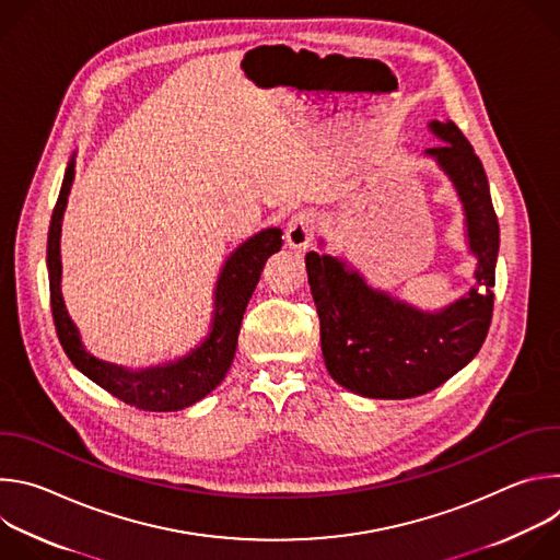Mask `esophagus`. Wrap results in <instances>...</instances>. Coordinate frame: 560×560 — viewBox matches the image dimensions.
Masks as SVG:
<instances>
[{
	"label": "esophagus",
	"mask_w": 560,
	"mask_h": 560,
	"mask_svg": "<svg viewBox=\"0 0 560 560\" xmlns=\"http://www.w3.org/2000/svg\"><path fill=\"white\" fill-rule=\"evenodd\" d=\"M312 236V214L310 212H296L285 223V244L294 253H303L310 244Z\"/></svg>",
	"instance_id": "1"
}]
</instances>
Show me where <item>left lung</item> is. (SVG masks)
I'll use <instances>...</instances> for the list:
<instances>
[{
  "instance_id": "left-lung-1",
  "label": "left lung",
  "mask_w": 560,
  "mask_h": 560,
  "mask_svg": "<svg viewBox=\"0 0 560 560\" xmlns=\"http://www.w3.org/2000/svg\"><path fill=\"white\" fill-rule=\"evenodd\" d=\"M443 143L428 148L463 203L476 285L436 312L374 290L346 261L307 253V283L322 322L330 376L368 398H412L432 392L481 350L494 310L499 219L481 159L454 121L428 126Z\"/></svg>"
}]
</instances>
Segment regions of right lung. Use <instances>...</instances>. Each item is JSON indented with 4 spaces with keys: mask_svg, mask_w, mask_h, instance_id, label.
<instances>
[{
    "mask_svg": "<svg viewBox=\"0 0 560 560\" xmlns=\"http://www.w3.org/2000/svg\"><path fill=\"white\" fill-rule=\"evenodd\" d=\"M74 179V156L68 162L61 190L50 217L46 266L50 281V310L59 343L72 365L95 381L100 387L117 396L126 406L143 412H175L195 406L206 394H210L232 365L238 328L246 305L259 283L261 270L270 255L281 250V230L268 228L250 236L246 244L238 246L225 261L214 290V312L208 337L190 350L186 357L154 365L145 370H128L115 363L95 359L79 339V332L66 312L61 299V259H59V234L61 217L66 210L68 192Z\"/></svg>",
    "mask_w": 560,
    "mask_h": 560,
    "instance_id": "right-lung-1",
    "label": "right lung"
}]
</instances>
